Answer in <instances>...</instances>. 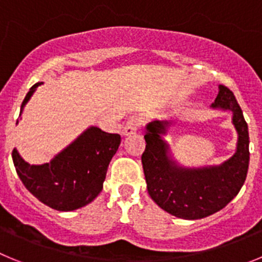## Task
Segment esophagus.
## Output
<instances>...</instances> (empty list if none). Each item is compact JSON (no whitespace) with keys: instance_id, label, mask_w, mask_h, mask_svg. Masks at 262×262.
<instances>
[{"instance_id":"obj_1","label":"esophagus","mask_w":262,"mask_h":262,"mask_svg":"<svg viewBox=\"0 0 262 262\" xmlns=\"http://www.w3.org/2000/svg\"><path fill=\"white\" fill-rule=\"evenodd\" d=\"M140 124H142V118L139 117V115H134V117L129 118L128 122L126 123V126L123 127V129H122V134H123L124 136L133 135V134H135L136 131H138V128L140 127Z\"/></svg>"}]
</instances>
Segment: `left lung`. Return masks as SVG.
<instances>
[{
	"label": "left lung",
	"instance_id": "1",
	"mask_svg": "<svg viewBox=\"0 0 262 262\" xmlns=\"http://www.w3.org/2000/svg\"><path fill=\"white\" fill-rule=\"evenodd\" d=\"M211 107L232 111V123L237 131L235 154L221 165H180L163 139L172 122L156 119L145 126L147 145L142 164L148 194L166 212L187 221L202 219L226 207L237 195L248 173V124L232 92L219 85Z\"/></svg>",
	"mask_w": 262,
	"mask_h": 262
}]
</instances>
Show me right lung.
Returning <instances> with one entry per match:
<instances>
[{
	"instance_id": "right-lung-1",
	"label": "right lung",
	"mask_w": 262,
	"mask_h": 262,
	"mask_svg": "<svg viewBox=\"0 0 262 262\" xmlns=\"http://www.w3.org/2000/svg\"><path fill=\"white\" fill-rule=\"evenodd\" d=\"M41 84L36 82L26 94L20 105L19 118L23 107ZM119 144L118 134H107L92 126L50 163L31 165L20 157L15 148L11 156L17 174L32 195L51 209L73 211L96 200L102 191L108 164Z\"/></svg>"
}]
</instances>
